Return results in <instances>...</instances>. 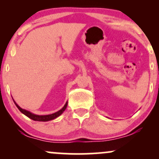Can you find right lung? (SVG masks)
<instances>
[{"label": "right lung", "instance_id": "obj_1", "mask_svg": "<svg viewBox=\"0 0 159 159\" xmlns=\"http://www.w3.org/2000/svg\"><path fill=\"white\" fill-rule=\"evenodd\" d=\"M13 102H14V103H15V105H16V107L19 108V110L21 111L23 114H25V116H27V117H29L30 119H31L33 120H35V121H42V122L49 121V120H52L55 119V118H57V117H58L60 115H61L62 114H63V111L66 110V108L67 105H68V102H66L64 106L63 107V108H61V110L57 111V112H55V113H54V114H48V115H36V114H33V113H31V112H30V111L25 110V109H22L21 107H20L19 105H17V104H16V102L14 101V100H13Z\"/></svg>", "mask_w": 159, "mask_h": 159}]
</instances>
